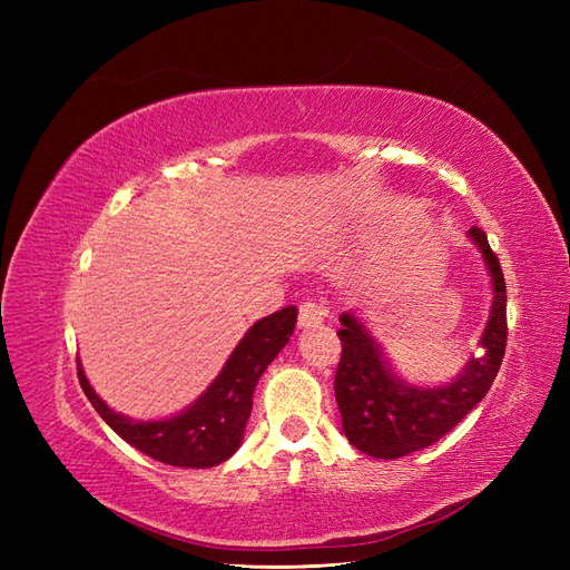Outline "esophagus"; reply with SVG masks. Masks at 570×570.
I'll use <instances>...</instances> for the list:
<instances>
[{
    "instance_id": "obj_1",
    "label": "esophagus",
    "mask_w": 570,
    "mask_h": 570,
    "mask_svg": "<svg viewBox=\"0 0 570 570\" xmlns=\"http://www.w3.org/2000/svg\"><path fill=\"white\" fill-rule=\"evenodd\" d=\"M325 316H327V308L325 306H318L314 302H304L299 306L297 323H299V327H316V325H321L325 321Z\"/></svg>"
}]
</instances>
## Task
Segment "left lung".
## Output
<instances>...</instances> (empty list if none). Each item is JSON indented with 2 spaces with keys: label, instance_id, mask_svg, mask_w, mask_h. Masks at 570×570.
<instances>
[{
  "label": "left lung",
  "instance_id": "1",
  "mask_svg": "<svg viewBox=\"0 0 570 570\" xmlns=\"http://www.w3.org/2000/svg\"><path fill=\"white\" fill-rule=\"evenodd\" d=\"M492 281V306L480 344L485 354L471 358L444 385H413L394 375L381 347L352 314H342L337 331L342 358L335 373V400L347 440L375 459H400L425 450L485 400L507 350V283L488 235L471 228Z\"/></svg>",
  "mask_w": 570,
  "mask_h": 570
}]
</instances>
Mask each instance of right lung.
<instances>
[{
	"label": "right lung",
	"instance_id": "1",
	"mask_svg": "<svg viewBox=\"0 0 570 570\" xmlns=\"http://www.w3.org/2000/svg\"><path fill=\"white\" fill-rule=\"evenodd\" d=\"M297 308L285 306L256 321L239 340L216 381L195 404L161 421H132L109 409L85 377L78 358V381L90 404L116 435L135 450L180 469H212L230 459L243 444L258 377L295 333Z\"/></svg>",
	"mask_w": 570,
	"mask_h": 570
}]
</instances>
